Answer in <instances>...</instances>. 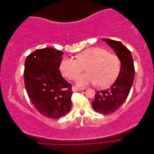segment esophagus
Returning a JSON list of instances; mask_svg holds the SVG:
<instances>
[{
  "mask_svg": "<svg viewBox=\"0 0 154 154\" xmlns=\"http://www.w3.org/2000/svg\"><path fill=\"white\" fill-rule=\"evenodd\" d=\"M85 88H82V87H73L72 90L73 92H75V91H83V90H85Z\"/></svg>",
  "mask_w": 154,
  "mask_h": 154,
  "instance_id": "1",
  "label": "esophagus"
}]
</instances>
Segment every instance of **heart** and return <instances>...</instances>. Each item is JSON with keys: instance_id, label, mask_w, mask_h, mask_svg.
Segmentation results:
<instances>
[{"instance_id": "heart-1", "label": "heart", "mask_w": 154, "mask_h": 154, "mask_svg": "<svg viewBox=\"0 0 154 154\" xmlns=\"http://www.w3.org/2000/svg\"><path fill=\"white\" fill-rule=\"evenodd\" d=\"M77 58H66L61 62L60 69L64 76L76 79L87 66L88 72L78 79V85L97 83L105 87L112 83L117 78L121 69V62L117 56L109 53L100 48H92L82 51Z\"/></svg>"}]
</instances>
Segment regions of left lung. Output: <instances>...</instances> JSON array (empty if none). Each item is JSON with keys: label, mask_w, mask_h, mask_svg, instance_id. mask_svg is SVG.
I'll return each instance as SVG.
<instances>
[{"label": "left lung", "mask_w": 154, "mask_h": 154, "mask_svg": "<svg viewBox=\"0 0 154 154\" xmlns=\"http://www.w3.org/2000/svg\"><path fill=\"white\" fill-rule=\"evenodd\" d=\"M112 49L121 61V69L116 82L110 88L96 91L92 101L96 112L109 114L117 110L127 100L134 79V65L130 51L119 41L102 39Z\"/></svg>", "instance_id": "obj_1"}]
</instances>
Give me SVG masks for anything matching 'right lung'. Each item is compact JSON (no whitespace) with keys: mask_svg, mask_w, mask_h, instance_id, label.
<instances>
[{"mask_svg":"<svg viewBox=\"0 0 154 154\" xmlns=\"http://www.w3.org/2000/svg\"><path fill=\"white\" fill-rule=\"evenodd\" d=\"M63 53L51 48L36 49L27 56L25 87L35 109L45 117L57 119L71 108L72 85L59 70Z\"/></svg>","mask_w":154,"mask_h":154,"instance_id":"1","label":"right lung"}]
</instances>
